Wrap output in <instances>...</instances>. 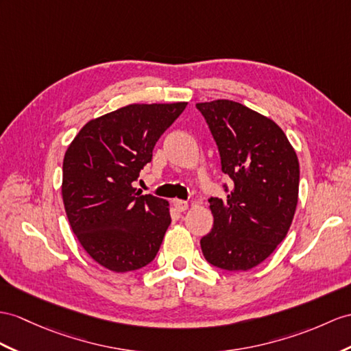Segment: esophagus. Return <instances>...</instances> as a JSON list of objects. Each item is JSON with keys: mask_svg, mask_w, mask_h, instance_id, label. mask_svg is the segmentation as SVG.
I'll return each mask as SVG.
<instances>
[{"mask_svg": "<svg viewBox=\"0 0 351 351\" xmlns=\"http://www.w3.org/2000/svg\"><path fill=\"white\" fill-rule=\"evenodd\" d=\"M174 207L177 211L183 213L187 210V207H189V204H187L186 201H182V199H174Z\"/></svg>", "mask_w": 351, "mask_h": 351, "instance_id": "34e87169", "label": "esophagus"}]
</instances>
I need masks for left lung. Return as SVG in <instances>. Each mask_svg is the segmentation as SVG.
Masks as SVG:
<instances>
[{
  "label": "left lung",
  "mask_w": 351,
  "mask_h": 351,
  "mask_svg": "<svg viewBox=\"0 0 351 351\" xmlns=\"http://www.w3.org/2000/svg\"><path fill=\"white\" fill-rule=\"evenodd\" d=\"M234 187L211 198V232L201 238L204 258L217 268L258 267L285 240L295 216L299 162L283 130L258 111L230 99L196 104Z\"/></svg>",
  "instance_id": "8db88e82"
}]
</instances>
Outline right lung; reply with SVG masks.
<instances>
[{"label":"right lung","mask_w":351,"mask_h":351,"mask_svg":"<svg viewBox=\"0 0 351 351\" xmlns=\"http://www.w3.org/2000/svg\"><path fill=\"white\" fill-rule=\"evenodd\" d=\"M187 102L130 104L92 119L68 146L62 201L77 240L110 271L150 263L171 223L168 201L134 187L159 136Z\"/></svg>","instance_id":"add662e5"}]
</instances>
